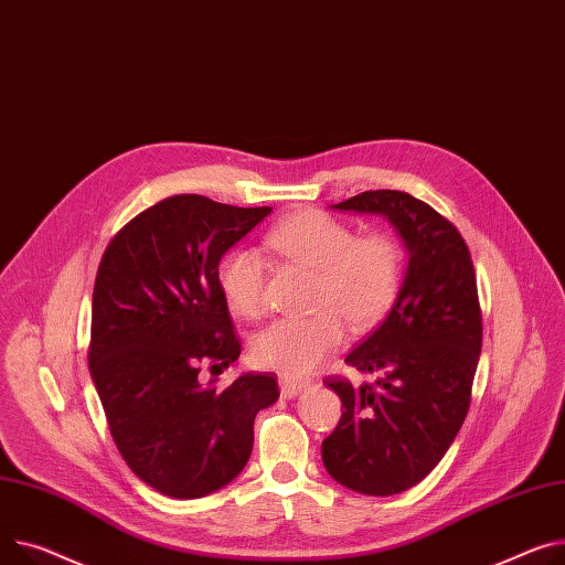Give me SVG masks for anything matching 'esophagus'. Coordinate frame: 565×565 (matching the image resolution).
<instances>
[{
	"mask_svg": "<svg viewBox=\"0 0 565 565\" xmlns=\"http://www.w3.org/2000/svg\"><path fill=\"white\" fill-rule=\"evenodd\" d=\"M281 386V397L290 399V397H297L302 391H307V384L305 382H290V380H281L279 382Z\"/></svg>",
	"mask_w": 565,
	"mask_h": 565,
	"instance_id": "obj_1",
	"label": "esophagus"
}]
</instances>
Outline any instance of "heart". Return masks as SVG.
Segmentation results:
<instances>
[{
  "label": "heart",
  "mask_w": 565,
  "mask_h": 565,
  "mask_svg": "<svg viewBox=\"0 0 565 565\" xmlns=\"http://www.w3.org/2000/svg\"><path fill=\"white\" fill-rule=\"evenodd\" d=\"M273 252L316 273L311 318H279L254 335L252 356L286 380L311 374L345 338V320L363 331L386 318L402 286L404 254L386 234L356 236L322 211H302L266 236ZM266 260L252 247H232L217 263L224 302L243 318L263 307Z\"/></svg>",
  "instance_id": "b5f03b06"
}]
</instances>
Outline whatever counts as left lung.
I'll return each instance as SVG.
<instances>
[{
    "label": "left lung",
    "instance_id": "1",
    "mask_svg": "<svg viewBox=\"0 0 565 565\" xmlns=\"http://www.w3.org/2000/svg\"><path fill=\"white\" fill-rule=\"evenodd\" d=\"M333 209L384 215L408 252L393 309L345 359L380 380L324 382L343 402L322 440L327 472L350 491L386 498L420 483L468 416L481 352L477 277L455 224L408 193L365 191Z\"/></svg>",
    "mask_w": 565,
    "mask_h": 565
}]
</instances>
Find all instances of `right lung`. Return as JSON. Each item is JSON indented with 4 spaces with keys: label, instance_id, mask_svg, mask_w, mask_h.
Masks as SVG:
<instances>
[{
    "label": "right lung",
    "instance_id": "1",
    "mask_svg": "<svg viewBox=\"0 0 565 565\" xmlns=\"http://www.w3.org/2000/svg\"><path fill=\"white\" fill-rule=\"evenodd\" d=\"M270 211L174 195L127 222L97 268L90 377L122 459L168 498L236 479L256 413L279 399L275 374L245 372L224 391L198 377L241 356L217 263Z\"/></svg>",
    "mask_w": 565,
    "mask_h": 565
}]
</instances>
